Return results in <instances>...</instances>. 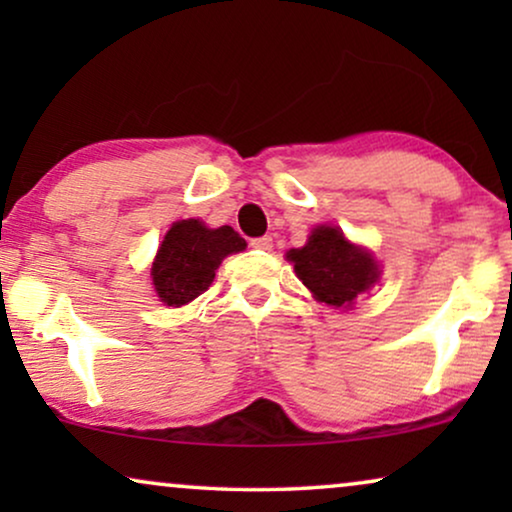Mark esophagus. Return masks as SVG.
<instances>
[{"label":"esophagus","mask_w":512,"mask_h":512,"mask_svg":"<svg viewBox=\"0 0 512 512\" xmlns=\"http://www.w3.org/2000/svg\"><path fill=\"white\" fill-rule=\"evenodd\" d=\"M251 247L261 249V251H270V249H272V237H270V235L254 237V240H251Z\"/></svg>","instance_id":"34e87169"}]
</instances>
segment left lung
Returning <instances> with one entry per match:
<instances>
[{
	"label": "left lung",
	"mask_w": 512,
	"mask_h": 512,
	"mask_svg": "<svg viewBox=\"0 0 512 512\" xmlns=\"http://www.w3.org/2000/svg\"><path fill=\"white\" fill-rule=\"evenodd\" d=\"M300 282L319 303L349 310L356 296L373 289L380 263L368 249L352 244L338 226H317L300 249L286 251Z\"/></svg>",
	"instance_id": "left-lung-1"
}]
</instances>
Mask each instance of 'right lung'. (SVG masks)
<instances>
[{
	"label": "right lung",
	"mask_w": 512,
	"mask_h": 512,
	"mask_svg": "<svg viewBox=\"0 0 512 512\" xmlns=\"http://www.w3.org/2000/svg\"><path fill=\"white\" fill-rule=\"evenodd\" d=\"M244 247L230 226L207 228L200 219L172 223L153 258V289L167 307L188 305L209 289L223 258Z\"/></svg>",
	"instance_id": "obj_1"
}]
</instances>
